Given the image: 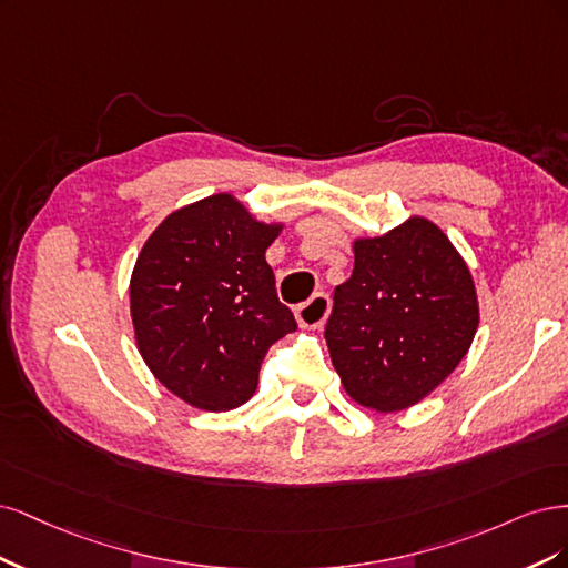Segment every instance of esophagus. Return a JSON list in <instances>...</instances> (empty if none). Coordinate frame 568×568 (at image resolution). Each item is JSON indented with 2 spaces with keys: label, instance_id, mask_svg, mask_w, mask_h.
<instances>
[{
  "label": "esophagus",
  "instance_id": "1",
  "mask_svg": "<svg viewBox=\"0 0 568 568\" xmlns=\"http://www.w3.org/2000/svg\"><path fill=\"white\" fill-rule=\"evenodd\" d=\"M295 316L302 327L316 331V327H321L325 323V318L331 316V297H327L325 292H318V295H314L308 302H304L295 308Z\"/></svg>",
  "mask_w": 568,
  "mask_h": 568
}]
</instances>
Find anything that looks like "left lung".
<instances>
[{
    "mask_svg": "<svg viewBox=\"0 0 568 568\" xmlns=\"http://www.w3.org/2000/svg\"><path fill=\"white\" fill-rule=\"evenodd\" d=\"M325 342L346 394L379 413L415 406L460 363L479 325L469 268L444 231L413 216L354 243Z\"/></svg>",
    "mask_w": 568,
    "mask_h": 568,
    "instance_id": "obj_1",
    "label": "left lung"
}]
</instances>
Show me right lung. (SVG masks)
<instances>
[{"instance_id":"obj_1","label":"right lung","mask_w":568,"mask_h":568,"mask_svg":"<svg viewBox=\"0 0 568 568\" xmlns=\"http://www.w3.org/2000/svg\"><path fill=\"white\" fill-rule=\"evenodd\" d=\"M278 233L216 193L170 214L145 241L130 285L136 344L186 404L243 406L271 344L297 331L264 257Z\"/></svg>"}]
</instances>
